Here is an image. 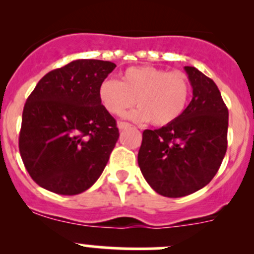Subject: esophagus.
Returning <instances> with one entry per match:
<instances>
[{"label":"esophagus","instance_id":"obj_1","mask_svg":"<svg viewBox=\"0 0 254 254\" xmlns=\"http://www.w3.org/2000/svg\"><path fill=\"white\" fill-rule=\"evenodd\" d=\"M131 127V124H129V123H125V122H118V127H119L120 130H124V129H127V127Z\"/></svg>","mask_w":254,"mask_h":254}]
</instances>
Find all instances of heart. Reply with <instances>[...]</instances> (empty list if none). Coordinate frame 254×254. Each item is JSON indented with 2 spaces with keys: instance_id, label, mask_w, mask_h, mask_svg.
<instances>
[{
  "instance_id": "obj_1",
  "label": "heart",
  "mask_w": 254,
  "mask_h": 254,
  "mask_svg": "<svg viewBox=\"0 0 254 254\" xmlns=\"http://www.w3.org/2000/svg\"><path fill=\"white\" fill-rule=\"evenodd\" d=\"M98 97L113 115H122L136 102L139 108L129 114L135 122H151L165 127L176 122L190 98V82L181 71L155 66H134L122 73L120 81L107 78L101 83Z\"/></svg>"
}]
</instances>
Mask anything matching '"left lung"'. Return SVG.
Instances as JSON below:
<instances>
[{
    "label": "left lung",
    "instance_id": "8db88e82",
    "mask_svg": "<svg viewBox=\"0 0 254 254\" xmlns=\"http://www.w3.org/2000/svg\"><path fill=\"white\" fill-rule=\"evenodd\" d=\"M193 98L183 114L156 130L142 132L137 162L156 193L189 195L205 187L219 171L227 148L229 111L211 78L186 66Z\"/></svg>",
    "mask_w": 254,
    "mask_h": 254
}]
</instances>
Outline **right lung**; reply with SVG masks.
Listing matches in <instances>:
<instances>
[{"mask_svg": "<svg viewBox=\"0 0 254 254\" xmlns=\"http://www.w3.org/2000/svg\"><path fill=\"white\" fill-rule=\"evenodd\" d=\"M111 61L75 60L44 76L28 97L19 152L33 181L47 190L76 195L96 183L119 137L98 89Z\"/></svg>", "mask_w": 254, "mask_h": 254, "instance_id": "right-lung-1", "label": "right lung"}]
</instances>
